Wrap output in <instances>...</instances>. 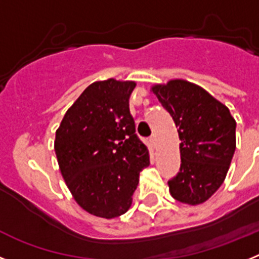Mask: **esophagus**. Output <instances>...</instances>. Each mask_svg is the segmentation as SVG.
Segmentation results:
<instances>
[{
	"mask_svg": "<svg viewBox=\"0 0 259 259\" xmlns=\"http://www.w3.org/2000/svg\"><path fill=\"white\" fill-rule=\"evenodd\" d=\"M149 143H150V145L153 146V148H154V146L157 145V137H155V135H153V136L150 137Z\"/></svg>",
	"mask_w": 259,
	"mask_h": 259,
	"instance_id": "34e87169",
	"label": "esophagus"
}]
</instances>
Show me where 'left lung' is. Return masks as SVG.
<instances>
[{
  "mask_svg": "<svg viewBox=\"0 0 259 259\" xmlns=\"http://www.w3.org/2000/svg\"><path fill=\"white\" fill-rule=\"evenodd\" d=\"M152 92L172 116L180 139V171L168 180L175 200L200 205L223 184L236 149V120L226 105L187 80L155 84Z\"/></svg>",
  "mask_w": 259,
  "mask_h": 259,
  "instance_id": "8db88e82",
  "label": "left lung"
}]
</instances>
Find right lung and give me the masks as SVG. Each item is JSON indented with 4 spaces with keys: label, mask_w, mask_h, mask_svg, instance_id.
<instances>
[{
    "label": "right lung",
    "mask_w": 259,
    "mask_h": 259,
    "mask_svg": "<svg viewBox=\"0 0 259 259\" xmlns=\"http://www.w3.org/2000/svg\"><path fill=\"white\" fill-rule=\"evenodd\" d=\"M135 81H95L66 111L56 132L59 170L89 214L116 218L132 203L149 152L135 134L130 96Z\"/></svg>",
    "instance_id": "right-lung-1"
}]
</instances>
